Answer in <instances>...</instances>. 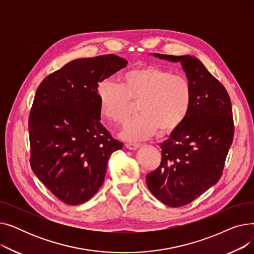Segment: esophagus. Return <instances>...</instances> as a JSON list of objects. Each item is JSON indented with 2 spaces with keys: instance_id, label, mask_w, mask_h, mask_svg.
Returning <instances> with one entry per match:
<instances>
[{
  "instance_id": "esophagus-1",
  "label": "esophagus",
  "mask_w": 254,
  "mask_h": 254,
  "mask_svg": "<svg viewBox=\"0 0 254 254\" xmlns=\"http://www.w3.org/2000/svg\"><path fill=\"white\" fill-rule=\"evenodd\" d=\"M140 146H141V144H139V143H127L126 144V147L129 150H136L140 147Z\"/></svg>"
}]
</instances>
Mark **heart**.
Instances as JSON below:
<instances>
[{
	"mask_svg": "<svg viewBox=\"0 0 254 254\" xmlns=\"http://www.w3.org/2000/svg\"><path fill=\"white\" fill-rule=\"evenodd\" d=\"M101 115L110 123L122 124L131 111V102H138L139 115L126 124L122 137L144 140L161 129L174 131L188 117L192 87L183 75L154 65L131 69L120 78V85L103 80L96 89Z\"/></svg>",
	"mask_w": 254,
	"mask_h": 254,
	"instance_id": "1",
	"label": "heart"
}]
</instances>
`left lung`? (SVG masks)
I'll use <instances>...</instances> for the list:
<instances>
[{"mask_svg": "<svg viewBox=\"0 0 254 254\" xmlns=\"http://www.w3.org/2000/svg\"><path fill=\"white\" fill-rule=\"evenodd\" d=\"M155 58L180 63L192 87L190 113L159 144L162 162L146 176L152 194L169 207H181L216 184L234 138L232 103L224 86L192 56Z\"/></svg>", "mask_w": 254, "mask_h": 254, "instance_id": "obj_1", "label": "left lung"}]
</instances>
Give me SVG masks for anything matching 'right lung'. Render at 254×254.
Listing matches in <instances>:
<instances>
[{
    "instance_id": "right-lung-1",
    "label": "right lung",
    "mask_w": 254,
    "mask_h": 254,
    "mask_svg": "<svg viewBox=\"0 0 254 254\" xmlns=\"http://www.w3.org/2000/svg\"><path fill=\"white\" fill-rule=\"evenodd\" d=\"M107 55L77 59L39 85L29 117L31 167L62 202H87L104 182L110 155L123 148L100 123L98 84L127 66Z\"/></svg>"
}]
</instances>
